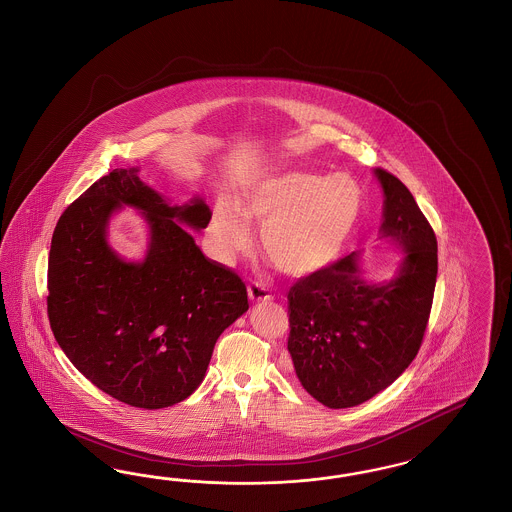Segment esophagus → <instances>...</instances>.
<instances>
[{
    "mask_svg": "<svg viewBox=\"0 0 512 512\" xmlns=\"http://www.w3.org/2000/svg\"><path fill=\"white\" fill-rule=\"evenodd\" d=\"M247 295H249V299L253 300V302H259V300L272 299L270 291L266 289L263 283L259 282H251L249 283V285H247Z\"/></svg>",
    "mask_w": 512,
    "mask_h": 512,
    "instance_id": "34e87169",
    "label": "esophagus"
}]
</instances>
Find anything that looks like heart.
Returning <instances> with one entry per match:
<instances>
[{
  "label": "heart",
  "mask_w": 512,
  "mask_h": 512,
  "mask_svg": "<svg viewBox=\"0 0 512 512\" xmlns=\"http://www.w3.org/2000/svg\"><path fill=\"white\" fill-rule=\"evenodd\" d=\"M361 210L363 191L352 176L287 172L249 187L236 208L217 202L210 240L221 261L246 251L251 234L244 216L263 227L261 244L272 265L291 276H308L340 257Z\"/></svg>",
  "instance_id": "b5f03b06"
}]
</instances>
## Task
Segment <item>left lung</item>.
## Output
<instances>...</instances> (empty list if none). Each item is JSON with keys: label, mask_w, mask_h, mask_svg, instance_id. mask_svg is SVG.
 <instances>
[{"label": "left lung", "mask_w": 512, "mask_h": 512, "mask_svg": "<svg viewBox=\"0 0 512 512\" xmlns=\"http://www.w3.org/2000/svg\"><path fill=\"white\" fill-rule=\"evenodd\" d=\"M384 189L382 234L405 247L393 280L359 278L357 255L293 283L287 350L302 388L329 408L369 401L393 384L422 346L437 283V236L399 177L374 170Z\"/></svg>", "instance_id": "1"}]
</instances>
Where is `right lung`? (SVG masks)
I'll list each match as a JSON object with an SVG mask.
<instances>
[{"label": "right lung", "mask_w": 512, "mask_h": 512, "mask_svg": "<svg viewBox=\"0 0 512 512\" xmlns=\"http://www.w3.org/2000/svg\"><path fill=\"white\" fill-rule=\"evenodd\" d=\"M123 203L152 229L143 264H126L106 244V221ZM176 218L200 230L212 212L200 198L170 206L136 168H117L60 215L49 253L47 314L58 346L96 388L147 410L187 399L219 335L249 308L242 278L208 259Z\"/></svg>", "instance_id": "obj_1"}]
</instances>
